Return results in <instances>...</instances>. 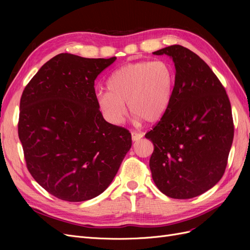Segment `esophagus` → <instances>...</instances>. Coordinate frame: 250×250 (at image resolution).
<instances>
[{
  "mask_svg": "<svg viewBox=\"0 0 250 250\" xmlns=\"http://www.w3.org/2000/svg\"><path fill=\"white\" fill-rule=\"evenodd\" d=\"M143 137H144V134L142 132H138V131H132L131 132V138H132L133 142L141 140Z\"/></svg>",
  "mask_w": 250,
  "mask_h": 250,
  "instance_id": "esophagus-1",
  "label": "esophagus"
}]
</instances>
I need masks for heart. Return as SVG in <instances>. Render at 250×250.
Returning a JSON list of instances; mask_svg holds the SVG:
<instances>
[{"mask_svg": "<svg viewBox=\"0 0 250 250\" xmlns=\"http://www.w3.org/2000/svg\"><path fill=\"white\" fill-rule=\"evenodd\" d=\"M175 85V72L167 60L127 63L113 72L107 80L108 92L97 94V104L104 119L120 125L126 106L135 119L156 122L167 111Z\"/></svg>", "mask_w": 250, "mask_h": 250, "instance_id": "1", "label": "heart"}]
</instances>
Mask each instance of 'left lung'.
Listing matches in <instances>:
<instances>
[{
  "instance_id": "1",
  "label": "left lung",
  "mask_w": 250,
  "mask_h": 250,
  "mask_svg": "<svg viewBox=\"0 0 250 250\" xmlns=\"http://www.w3.org/2000/svg\"><path fill=\"white\" fill-rule=\"evenodd\" d=\"M175 65L169 107L145 138L153 143L150 170L162 193L174 199L196 197L223 176L233 140L230 102L210 67L179 44L153 52Z\"/></svg>"
}]
</instances>
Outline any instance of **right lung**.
I'll list each match as a JSON object with an SVG mask.
<instances>
[{
    "instance_id": "1",
    "label": "right lung",
    "mask_w": 250,
    "mask_h": 250,
    "mask_svg": "<svg viewBox=\"0 0 250 250\" xmlns=\"http://www.w3.org/2000/svg\"><path fill=\"white\" fill-rule=\"evenodd\" d=\"M117 57L62 53L22 92L19 138L32 177L55 197L80 202L103 193L131 148V134L104 120L95 80Z\"/></svg>"
}]
</instances>
